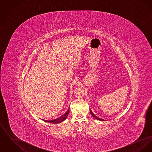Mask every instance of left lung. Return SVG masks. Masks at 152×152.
<instances>
[{"label":"left lung","mask_w":152,"mask_h":152,"mask_svg":"<svg viewBox=\"0 0 152 152\" xmlns=\"http://www.w3.org/2000/svg\"><path fill=\"white\" fill-rule=\"evenodd\" d=\"M90 112H91V115L93 116L94 118H96L97 120H101V121H104V119H101L100 118H99V117H98L97 116H96L95 115H94V113H93V112L91 110H90Z\"/></svg>","instance_id":"obj_1"}]
</instances>
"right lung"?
Instances as JSON below:
<instances>
[{"instance_id":"add662e5","label":"right lung","mask_w":152,"mask_h":152,"mask_svg":"<svg viewBox=\"0 0 152 152\" xmlns=\"http://www.w3.org/2000/svg\"><path fill=\"white\" fill-rule=\"evenodd\" d=\"M69 110L68 109L67 110V112H66V113H65L63 116H61L60 117L56 119H55V120H50V121L45 120H43L44 121H46V122H48V123H52V124H58V123H61L66 118V117H68V115H69Z\"/></svg>"}]
</instances>
